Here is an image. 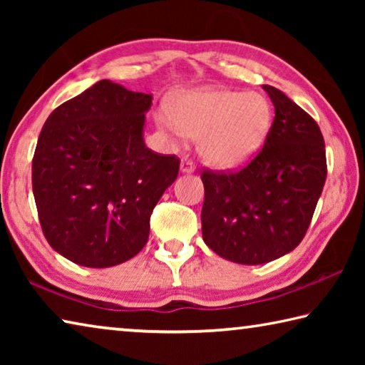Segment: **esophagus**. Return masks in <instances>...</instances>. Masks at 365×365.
Wrapping results in <instances>:
<instances>
[{"label":"esophagus","mask_w":365,"mask_h":365,"mask_svg":"<svg viewBox=\"0 0 365 365\" xmlns=\"http://www.w3.org/2000/svg\"><path fill=\"white\" fill-rule=\"evenodd\" d=\"M180 169L182 172H185V174H191V172H195V163L188 158H183L182 159V164H180Z\"/></svg>","instance_id":"1"}]
</instances>
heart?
Listing matches in <instances>:
<instances>
[{"mask_svg": "<svg viewBox=\"0 0 365 365\" xmlns=\"http://www.w3.org/2000/svg\"><path fill=\"white\" fill-rule=\"evenodd\" d=\"M172 120H163L175 135L200 140L209 164L233 168L251 158L267 135L272 109L256 91L202 90L178 96L170 106Z\"/></svg>", "mask_w": 365, "mask_h": 365, "instance_id": "heart-1", "label": "heart"}]
</instances>
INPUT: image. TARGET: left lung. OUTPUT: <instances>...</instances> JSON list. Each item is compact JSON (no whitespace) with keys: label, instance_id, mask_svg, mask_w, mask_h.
Here are the masks:
<instances>
[{"label":"left lung","instance_id":"obj_1","mask_svg":"<svg viewBox=\"0 0 365 365\" xmlns=\"http://www.w3.org/2000/svg\"><path fill=\"white\" fill-rule=\"evenodd\" d=\"M275 108L264 146L242 169H205L202 240L237 264H265L301 243L327 178L317 122L287 95L262 85Z\"/></svg>","mask_w":365,"mask_h":365}]
</instances>
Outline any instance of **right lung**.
<instances>
[{
  "instance_id": "obj_1",
  "label": "right lung",
  "mask_w": 365,
  "mask_h": 365,
  "mask_svg": "<svg viewBox=\"0 0 365 365\" xmlns=\"http://www.w3.org/2000/svg\"><path fill=\"white\" fill-rule=\"evenodd\" d=\"M151 95L100 80L53 110L32 160L43 235L85 267H110L145 248L150 217L180 159L143 141Z\"/></svg>"
}]
</instances>
